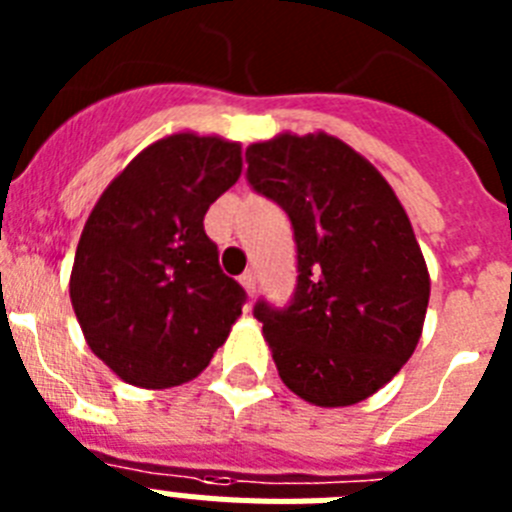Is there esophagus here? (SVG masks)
Returning <instances> with one entry per match:
<instances>
[{
	"label": "esophagus",
	"mask_w": 512,
	"mask_h": 512,
	"mask_svg": "<svg viewBox=\"0 0 512 512\" xmlns=\"http://www.w3.org/2000/svg\"><path fill=\"white\" fill-rule=\"evenodd\" d=\"M241 284H243V289H246V295L253 297V292H256V274H253V271L241 274Z\"/></svg>",
	"instance_id": "1"
}]
</instances>
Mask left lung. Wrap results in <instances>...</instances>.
Segmentation results:
<instances>
[{
    "label": "left lung",
    "instance_id": "8db88e82",
    "mask_svg": "<svg viewBox=\"0 0 512 512\" xmlns=\"http://www.w3.org/2000/svg\"><path fill=\"white\" fill-rule=\"evenodd\" d=\"M248 184L289 215L297 287L259 300L279 377L302 400L346 408L390 382L423 333L431 279L408 212L343 140L292 135L246 148Z\"/></svg>",
    "mask_w": 512,
    "mask_h": 512
}]
</instances>
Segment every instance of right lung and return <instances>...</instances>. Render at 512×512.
Segmentation results:
<instances>
[{"mask_svg":"<svg viewBox=\"0 0 512 512\" xmlns=\"http://www.w3.org/2000/svg\"><path fill=\"white\" fill-rule=\"evenodd\" d=\"M241 169V143L174 133L143 148L94 205L71 305L89 348L122 382H189L241 315L246 292L225 277L205 233L207 210Z\"/></svg>","mask_w":512,"mask_h":512,"instance_id":"add662e5","label":"right lung"}]
</instances>
